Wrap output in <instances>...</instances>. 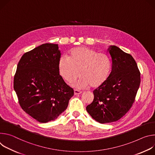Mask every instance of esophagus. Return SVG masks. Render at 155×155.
<instances>
[{
	"label": "esophagus",
	"mask_w": 155,
	"mask_h": 155,
	"mask_svg": "<svg viewBox=\"0 0 155 155\" xmlns=\"http://www.w3.org/2000/svg\"><path fill=\"white\" fill-rule=\"evenodd\" d=\"M74 92V94H75V95H79V94H82V92H81V91H78V90H76V89H75Z\"/></svg>",
	"instance_id": "obj_1"
}]
</instances>
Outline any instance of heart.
I'll use <instances>...</instances> for the list:
<instances>
[{
	"label": "heart",
	"mask_w": 155,
	"mask_h": 155,
	"mask_svg": "<svg viewBox=\"0 0 155 155\" xmlns=\"http://www.w3.org/2000/svg\"><path fill=\"white\" fill-rule=\"evenodd\" d=\"M58 70L62 78L68 82L81 76L72 85L78 89L100 87L107 80L111 71V61L104 53H98L92 48L78 47L71 50L68 58L61 56Z\"/></svg>",
	"instance_id": "obj_1"
}]
</instances>
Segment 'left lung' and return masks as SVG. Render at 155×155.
Returning <instances> with one entry per match:
<instances>
[{
    "instance_id": "8db88e82",
    "label": "left lung",
    "mask_w": 155,
    "mask_h": 155,
    "mask_svg": "<svg viewBox=\"0 0 155 155\" xmlns=\"http://www.w3.org/2000/svg\"><path fill=\"white\" fill-rule=\"evenodd\" d=\"M108 52L111 72L104 84L94 91V98L86 110L96 121L104 124L118 121L131 108L140 84V73L134 58L115 45Z\"/></svg>"
}]
</instances>
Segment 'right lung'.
Masks as SVG:
<instances>
[{
  "label": "right lung",
  "mask_w": 155,
  "mask_h": 155,
  "mask_svg": "<svg viewBox=\"0 0 155 155\" xmlns=\"http://www.w3.org/2000/svg\"><path fill=\"white\" fill-rule=\"evenodd\" d=\"M58 44H44L25 53L17 65L13 88L22 109L36 121H54L74 91L60 75Z\"/></svg>",
  "instance_id": "add662e5"
}]
</instances>
